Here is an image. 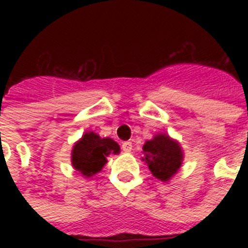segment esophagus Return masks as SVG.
Wrapping results in <instances>:
<instances>
[{
	"label": "esophagus",
	"instance_id": "1",
	"mask_svg": "<svg viewBox=\"0 0 248 248\" xmlns=\"http://www.w3.org/2000/svg\"><path fill=\"white\" fill-rule=\"evenodd\" d=\"M122 149H124V152H131L132 151L131 141H124V143H122Z\"/></svg>",
	"mask_w": 248,
	"mask_h": 248
}]
</instances>
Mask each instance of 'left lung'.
<instances>
[{"mask_svg": "<svg viewBox=\"0 0 248 248\" xmlns=\"http://www.w3.org/2000/svg\"><path fill=\"white\" fill-rule=\"evenodd\" d=\"M141 161L145 162L152 175L158 180L167 183L180 170L184 161V151L177 140L169 134L159 132L143 145Z\"/></svg>", "mask_w": 248, "mask_h": 248, "instance_id": "left-lung-1", "label": "left lung"}]
</instances>
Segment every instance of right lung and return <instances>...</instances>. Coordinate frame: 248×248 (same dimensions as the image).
Listing matches in <instances>:
<instances>
[{
	"instance_id": "add662e5",
	"label": "right lung",
	"mask_w": 248,
	"mask_h": 248,
	"mask_svg": "<svg viewBox=\"0 0 248 248\" xmlns=\"http://www.w3.org/2000/svg\"><path fill=\"white\" fill-rule=\"evenodd\" d=\"M120 145L110 138H101L93 131H86L72 148L71 162L82 176H93L100 172L110 155H120Z\"/></svg>"
}]
</instances>
